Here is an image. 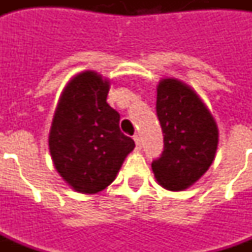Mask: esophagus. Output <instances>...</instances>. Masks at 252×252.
<instances>
[{
  "label": "esophagus",
  "mask_w": 252,
  "mask_h": 252,
  "mask_svg": "<svg viewBox=\"0 0 252 252\" xmlns=\"http://www.w3.org/2000/svg\"><path fill=\"white\" fill-rule=\"evenodd\" d=\"M133 140H135V143H136V150L137 151H140V150H142V142H140V137L137 136V135H135V136H133Z\"/></svg>",
  "instance_id": "34e87169"
}]
</instances>
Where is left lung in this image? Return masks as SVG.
Instances as JSON below:
<instances>
[{
    "mask_svg": "<svg viewBox=\"0 0 252 252\" xmlns=\"http://www.w3.org/2000/svg\"><path fill=\"white\" fill-rule=\"evenodd\" d=\"M157 115L164 147L153 160L154 174L164 189L184 190L200 180L215 159L216 121L188 85L170 78L158 85Z\"/></svg>",
    "mask_w": 252,
    "mask_h": 252,
    "instance_id": "1",
    "label": "left lung"
}]
</instances>
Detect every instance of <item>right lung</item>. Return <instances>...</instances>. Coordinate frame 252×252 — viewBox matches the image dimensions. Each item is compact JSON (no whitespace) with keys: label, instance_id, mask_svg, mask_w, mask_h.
Segmentation results:
<instances>
[{"label":"right lung","instance_id":"right-lung-1","mask_svg":"<svg viewBox=\"0 0 252 252\" xmlns=\"http://www.w3.org/2000/svg\"><path fill=\"white\" fill-rule=\"evenodd\" d=\"M109 82L83 71L67 83L54 115L48 146L58 173L72 189L93 194L115 181L135 142L120 131L106 102Z\"/></svg>","mask_w":252,"mask_h":252}]
</instances>
